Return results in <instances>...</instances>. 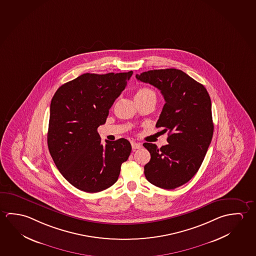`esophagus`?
Returning <instances> with one entry per match:
<instances>
[{"mask_svg": "<svg viewBox=\"0 0 256 256\" xmlns=\"http://www.w3.org/2000/svg\"><path fill=\"white\" fill-rule=\"evenodd\" d=\"M131 146H132V148H133L134 150H136V149H140V148L142 147V146H141V144H140V142H134V141H132V142H131Z\"/></svg>", "mask_w": 256, "mask_h": 256, "instance_id": "esophagus-1", "label": "esophagus"}]
</instances>
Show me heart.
Listing matches in <instances>:
<instances>
[{"label":"heart","instance_id":"1","mask_svg":"<svg viewBox=\"0 0 256 256\" xmlns=\"http://www.w3.org/2000/svg\"><path fill=\"white\" fill-rule=\"evenodd\" d=\"M136 97H154L155 94L152 89L147 88H142L138 89V91L136 92Z\"/></svg>","mask_w":256,"mask_h":256}]
</instances>
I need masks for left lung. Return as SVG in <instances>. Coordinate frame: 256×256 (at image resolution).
Instances as JSON below:
<instances>
[{"instance_id": "left-lung-1", "label": "left lung", "mask_w": 256, "mask_h": 256, "mask_svg": "<svg viewBox=\"0 0 256 256\" xmlns=\"http://www.w3.org/2000/svg\"><path fill=\"white\" fill-rule=\"evenodd\" d=\"M158 88L165 100L156 128L168 131V144L142 146L151 154L144 166L147 180L174 189L193 178L204 159L214 134L212 102L202 84L176 68L154 70L136 76Z\"/></svg>"}]
</instances>
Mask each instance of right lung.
<instances>
[{
    "mask_svg": "<svg viewBox=\"0 0 256 256\" xmlns=\"http://www.w3.org/2000/svg\"><path fill=\"white\" fill-rule=\"evenodd\" d=\"M133 72L104 75L86 73L58 88L50 102L47 142L59 172L86 193L107 189L118 180L131 144L125 138L106 140L97 132Z\"/></svg>",
    "mask_w": 256,
    "mask_h": 256,
    "instance_id": "add662e5",
    "label": "right lung"
}]
</instances>
